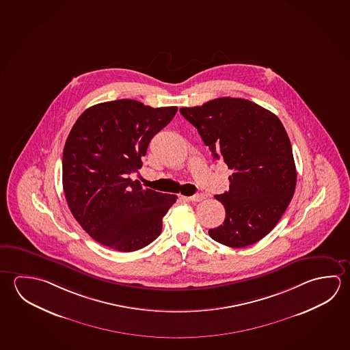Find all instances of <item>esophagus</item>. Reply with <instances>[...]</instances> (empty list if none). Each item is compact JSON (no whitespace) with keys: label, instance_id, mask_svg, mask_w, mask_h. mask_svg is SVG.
Returning <instances> with one entry per match:
<instances>
[{"label":"esophagus","instance_id":"esophagus-1","mask_svg":"<svg viewBox=\"0 0 350 350\" xmlns=\"http://www.w3.org/2000/svg\"><path fill=\"white\" fill-rule=\"evenodd\" d=\"M185 199H188L189 202H202V200L205 199V196L204 194H194V196L185 198Z\"/></svg>","mask_w":350,"mask_h":350}]
</instances>
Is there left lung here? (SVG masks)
<instances>
[{
	"label": "left lung",
	"instance_id": "left-lung-1",
	"mask_svg": "<svg viewBox=\"0 0 350 350\" xmlns=\"http://www.w3.org/2000/svg\"><path fill=\"white\" fill-rule=\"evenodd\" d=\"M216 160L232 174L230 189L215 196L224 204V224L208 234L221 245L242 248L275 227L296 187V167L288 134L279 118L242 98H216L180 108Z\"/></svg>",
	"mask_w": 350,
	"mask_h": 350
}]
</instances>
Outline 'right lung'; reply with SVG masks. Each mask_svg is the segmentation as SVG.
I'll use <instances>...</instances> for the list:
<instances>
[{
	"mask_svg": "<svg viewBox=\"0 0 350 350\" xmlns=\"http://www.w3.org/2000/svg\"><path fill=\"white\" fill-rule=\"evenodd\" d=\"M177 111L118 99L93 105L74 124L62 154V187L75 219L100 245L134 252L160 236L177 196L144 189L129 174L142 168L151 139Z\"/></svg>",
	"mask_w": 350,
	"mask_h": 350,
	"instance_id": "obj_1",
	"label": "right lung"
}]
</instances>
